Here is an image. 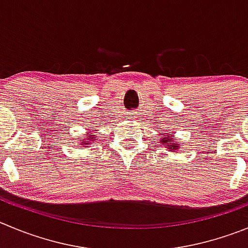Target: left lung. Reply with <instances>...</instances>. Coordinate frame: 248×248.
I'll return each mask as SVG.
<instances>
[{
  "label": "left lung",
  "mask_w": 248,
  "mask_h": 248,
  "mask_svg": "<svg viewBox=\"0 0 248 248\" xmlns=\"http://www.w3.org/2000/svg\"><path fill=\"white\" fill-rule=\"evenodd\" d=\"M166 142H171V138H166V140H165V138H163V142H161V143L164 144V143H166ZM177 148H179V145L173 143L171 147H169V149H177Z\"/></svg>",
  "instance_id": "obj_1"
}]
</instances>
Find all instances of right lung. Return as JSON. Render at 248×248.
<instances>
[{"instance_id":"obj_1","label":"right lung","mask_w":248,"mask_h":248,"mask_svg":"<svg viewBox=\"0 0 248 248\" xmlns=\"http://www.w3.org/2000/svg\"><path fill=\"white\" fill-rule=\"evenodd\" d=\"M89 140H93V135H90V138ZM80 144H83V143H80ZM85 144H88V143H85Z\"/></svg>"}]
</instances>
